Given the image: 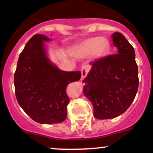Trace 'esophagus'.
I'll return each instance as SVG.
<instances>
[{"mask_svg": "<svg viewBox=\"0 0 153 153\" xmlns=\"http://www.w3.org/2000/svg\"><path fill=\"white\" fill-rule=\"evenodd\" d=\"M90 70V66H87V65H85V66H83L81 68V76L82 78L86 77L88 74V72Z\"/></svg>", "mask_w": 153, "mask_h": 153, "instance_id": "34e87169", "label": "esophagus"}]
</instances>
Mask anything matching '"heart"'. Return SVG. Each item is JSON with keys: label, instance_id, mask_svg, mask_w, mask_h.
<instances>
[{"label": "heart", "instance_id": "heart-1", "mask_svg": "<svg viewBox=\"0 0 153 153\" xmlns=\"http://www.w3.org/2000/svg\"><path fill=\"white\" fill-rule=\"evenodd\" d=\"M110 48V43L104 37L88 38L73 48L72 53L79 57L91 55L93 59H99L104 56Z\"/></svg>", "mask_w": 153, "mask_h": 153}]
</instances>
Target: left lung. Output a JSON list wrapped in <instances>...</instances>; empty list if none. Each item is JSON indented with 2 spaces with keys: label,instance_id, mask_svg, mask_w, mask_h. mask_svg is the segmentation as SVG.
<instances>
[{
  "label": "left lung",
  "instance_id": "left-lung-1",
  "mask_svg": "<svg viewBox=\"0 0 153 153\" xmlns=\"http://www.w3.org/2000/svg\"><path fill=\"white\" fill-rule=\"evenodd\" d=\"M114 55L97 59L83 80V93L94 107L97 119L114 118L125 113L135 99L139 73L134 48L120 32L111 35Z\"/></svg>",
  "mask_w": 153,
  "mask_h": 153
}]
</instances>
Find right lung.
I'll return each mask as SVG.
<instances>
[{
  "instance_id": "obj_1",
  "label": "right lung",
  "mask_w": 153,
  "mask_h": 153,
  "mask_svg": "<svg viewBox=\"0 0 153 153\" xmlns=\"http://www.w3.org/2000/svg\"><path fill=\"white\" fill-rule=\"evenodd\" d=\"M49 37L38 34L26 43L18 58L14 83L18 104L38 123H60L67 115L69 83L79 80L80 71L59 70L50 60L45 42Z\"/></svg>"
}]
</instances>
